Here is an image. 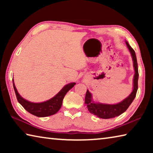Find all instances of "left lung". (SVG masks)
Segmentation results:
<instances>
[{
	"mask_svg": "<svg viewBox=\"0 0 153 153\" xmlns=\"http://www.w3.org/2000/svg\"><path fill=\"white\" fill-rule=\"evenodd\" d=\"M126 44L130 52L131 57L133 60V65L134 67L135 74L134 76L133 80V90L130 94L128 97L125 98L123 101L115 105H108L102 104V103L94 102L92 100V97L91 93L87 90L86 97H85V104L86 105L90 113L97 115V117L102 119H110L113 118L120 115L121 114L125 112L128 109V108L133 102V100L136 97L137 90H138V63L135 51L131 47L128 42L126 41Z\"/></svg>",
	"mask_w": 153,
	"mask_h": 153,
	"instance_id": "8db88e82",
	"label": "left lung"
}]
</instances>
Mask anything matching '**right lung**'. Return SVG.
I'll return each instance as SVG.
<instances>
[{
    "mask_svg": "<svg viewBox=\"0 0 153 153\" xmlns=\"http://www.w3.org/2000/svg\"><path fill=\"white\" fill-rule=\"evenodd\" d=\"M13 83L14 90L18 102L27 112L39 117H47V116L53 115L57 113L61 107L62 102H63V98L65 96L66 93L76 84L75 82L67 84L61 90V91H59L58 94H56L50 100L42 102L36 103L28 101L21 97L15 86L13 79Z\"/></svg>",
    "mask_w": 153,
    "mask_h": 153,
    "instance_id": "right-lung-1",
    "label": "right lung"
}]
</instances>
